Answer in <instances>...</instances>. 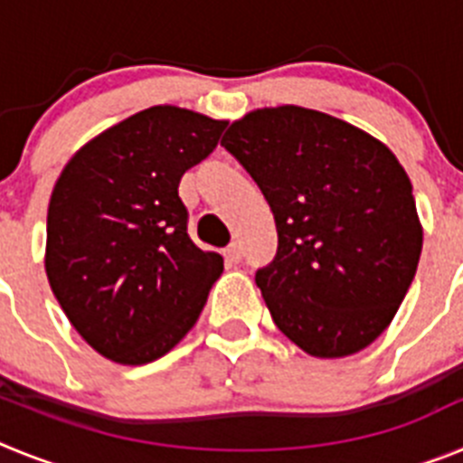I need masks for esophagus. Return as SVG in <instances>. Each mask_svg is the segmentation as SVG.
<instances>
[{
  "label": "esophagus",
  "instance_id": "obj_1",
  "mask_svg": "<svg viewBox=\"0 0 463 463\" xmlns=\"http://www.w3.org/2000/svg\"><path fill=\"white\" fill-rule=\"evenodd\" d=\"M241 257H243V255H241L239 243H232V245H229V248H227V250H224V260H227L229 264H239Z\"/></svg>",
  "mask_w": 463,
  "mask_h": 463
}]
</instances>
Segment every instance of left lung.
Segmentation results:
<instances>
[{
  "label": "left lung",
  "mask_w": 463,
  "mask_h": 463,
  "mask_svg": "<svg viewBox=\"0 0 463 463\" xmlns=\"http://www.w3.org/2000/svg\"><path fill=\"white\" fill-rule=\"evenodd\" d=\"M222 146L273 211L278 252L255 273L278 329L322 359L394 320L422 252L412 185L384 143L320 110L257 109Z\"/></svg>",
  "instance_id": "left-lung-1"
}]
</instances>
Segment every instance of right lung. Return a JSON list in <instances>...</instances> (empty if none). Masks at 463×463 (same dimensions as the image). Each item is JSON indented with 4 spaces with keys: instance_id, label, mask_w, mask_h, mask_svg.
I'll use <instances>...</instances> for the list:
<instances>
[{
    "instance_id": "add662e5",
    "label": "right lung",
    "mask_w": 463,
    "mask_h": 463,
    "mask_svg": "<svg viewBox=\"0 0 463 463\" xmlns=\"http://www.w3.org/2000/svg\"><path fill=\"white\" fill-rule=\"evenodd\" d=\"M224 120L153 106L85 143L48 203L46 273L64 315L106 359L141 366L199 320L224 264L187 236L183 174Z\"/></svg>"
}]
</instances>
